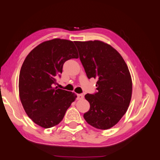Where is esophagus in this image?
I'll return each instance as SVG.
<instances>
[{"label":"esophagus","mask_w":160,"mask_h":160,"mask_svg":"<svg viewBox=\"0 0 160 160\" xmlns=\"http://www.w3.org/2000/svg\"><path fill=\"white\" fill-rule=\"evenodd\" d=\"M83 98H84V95L82 94H78V97H77L78 100H81V99H82Z\"/></svg>","instance_id":"34e87169"}]
</instances>
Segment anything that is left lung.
I'll return each mask as SVG.
<instances>
[{
    "instance_id": "8db88e82",
    "label": "left lung",
    "mask_w": 160,
    "mask_h": 160,
    "mask_svg": "<svg viewBox=\"0 0 160 160\" xmlns=\"http://www.w3.org/2000/svg\"><path fill=\"white\" fill-rule=\"evenodd\" d=\"M87 76L98 80L94 94H87L90 108L84 118L99 129L115 126L125 114L132 94L128 66L112 46L100 40L75 41Z\"/></svg>"
}]
</instances>
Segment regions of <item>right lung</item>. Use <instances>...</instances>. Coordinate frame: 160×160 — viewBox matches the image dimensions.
Instances as JSON below:
<instances>
[{"label":"right lung","mask_w":160,"mask_h":160,"mask_svg":"<svg viewBox=\"0 0 160 160\" xmlns=\"http://www.w3.org/2000/svg\"><path fill=\"white\" fill-rule=\"evenodd\" d=\"M78 58L73 42L60 38L40 43L26 57L19 73V97L26 113L40 127L57 125L76 98L75 93L53 85L65 62Z\"/></svg>","instance_id":"add662e5"}]
</instances>
